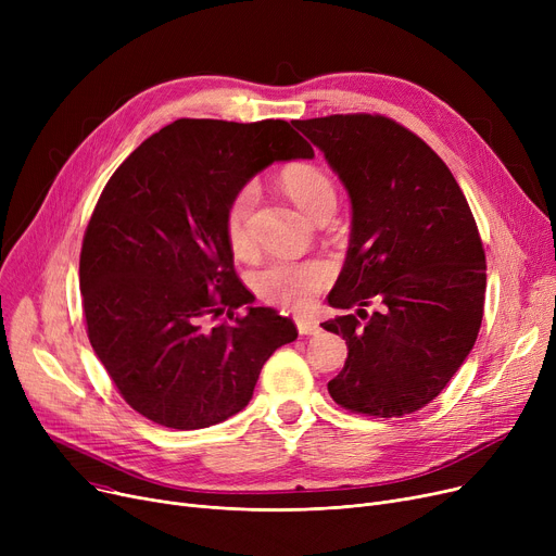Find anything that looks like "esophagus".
<instances>
[{"label": "esophagus", "instance_id": "34e87169", "mask_svg": "<svg viewBox=\"0 0 556 556\" xmlns=\"http://www.w3.org/2000/svg\"><path fill=\"white\" fill-rule=\"evenodd\" d=\"M295 325H298V331H300L302 336H315V333H319V325L315 323V319H311V317H298Z\"/></svg>", "mask_w": 556, "mask_h": 556}]
</instances>
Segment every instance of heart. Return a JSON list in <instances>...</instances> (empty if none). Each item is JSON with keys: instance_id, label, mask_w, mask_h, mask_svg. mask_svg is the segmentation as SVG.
Returning <instances> with one entry per match:
<instances>
[{"instance_id": "heart-1", "label": "heart", "mask_w": 556, "mask_h": 556, "mask_svg": "<svg viewBox=\"0 0 556 556\" xmlns=\"http://www.w3.org/2000/svg\"><path fill=\"white\" fill-rule=\"evenodd\" d=\"M283 189L293 198L298 207L315 218L325 210H336V187L323 170L313 166L290 168L283 175ZM258 200V185H243L237 195L231 198L227 214H225V233L227 243L233 252H248L252 245L250 220L254 204ZM333 277V268L325 258H304V261H288L275 258L266 266L258 268L252 277V286L256 293L277 306L283 308H304L323 288L329 286Z\"/></svg>"}]
</instances>
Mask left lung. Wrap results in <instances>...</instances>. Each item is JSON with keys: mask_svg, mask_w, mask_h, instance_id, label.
<instances>
[{"mask_svg": "<svg viewBox=\"0 0 556 556\" xmlns=\"http://www.w3.org/2000/svg\"><path fill=\"white\" fill-rule=\"evenodd\" d=\"M293 124L352 202V237L327 302L356 315L323 325L349 349L329 394L369 417L417 413L471 354L482 325L486 266L469 202L442 157L388 116Z\"/></svg>", "mask_w": 556, "mask_h": 556, "instance_id": "8db88e82", "label": "left lung"}]
</instances>
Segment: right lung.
I'll use <instances>...</instances> for the list:
<instances>
[{
  "mask_svg": "<svg viewBox=\"0 0 556 556\" xmlns=\"http://www.w3.org/2000/svg\"><path fill=\"white\" fill-rule=\"evenodd\" d=\"M288 122L178 119L108 180L85 229L80 295L92 349L126 403L160 426H216L250 403L263 363L298 327L252 304L225 214L273 162L313 160Z\"/></svg>",
  "mask_w": 556,
  "mask_h": 556,
  "instance_id": "right-lung-1",
  "label": "right lung"
}]
</instances>
